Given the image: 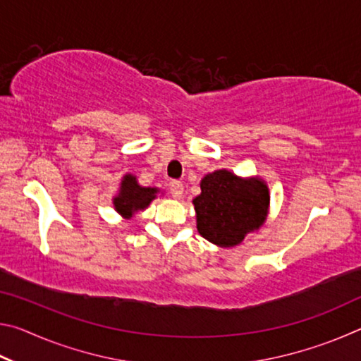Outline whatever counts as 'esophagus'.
<instances>
[{"label":"esophagus","mask_w":361,"mask_h":361,"mask_svg":"<svg viewBox=\"0 0 361 361\" xmlns=\"http://www.w3.org/2000/svg\"><path fill=\"white\" fill-rule=\"evenodd\" d=\"M170 194H172L175 199H180L183 195V183L181 181L170 183Z\"/></svg>","instance_id":"esophagus-1"}]
</instances>
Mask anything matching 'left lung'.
<instances>
[{"label": "left lung", "mask_w": 361, "mask_h": 361, "mask_svg": "<svg viewBox=\"0 0 361 361\" xmlns=\"http://www.w3.org/2000/svg\"><path fill=\"white\" fill-rule=\"evenodd\" d=\"M192 200L199 234L218 247H234L266 221L269 188L261 178H240L228 170L205 175Z\"/></svg>", "instance_id": "1"}]
</instances>
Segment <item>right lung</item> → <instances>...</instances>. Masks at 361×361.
Listing matches in <instances>:
<instances>
[{"instance_id": "right-lung-1", "label": "right lung", "mask_w": 361, "mask_h": 361, "mask_svg": "<svg viewBox=\"0 0 361 361\" xmlns=\"http://www.w3.org/2000/svg\"><path fill=\"white\" fill-rule=\"evenodd\" d=\"M157 191V188L140 186L137 176L127 173L121 181L118 195L113 199L114 209L121 216L129 219L135 212L145 210L151 204V200L156 199Z\"/></svg>"}]
</instances>
